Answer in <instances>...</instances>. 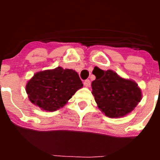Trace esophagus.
Listing matches in <instances>:
<instances>
[{"label":"esophagus","mask_w":160,"mask_h":160,"mask_svg":"<svg viewBox=\"0 0 160 160\" xmlns=\"http://www.w3.org/2000/svg\"><path fill=\"white\" fill-rule=\"evenodd\" d=\"M84 86L87 87H90V81L89 80V79H87L86 81H84Z\"/></svg>","instance_id":"esophagus-1"}]
</instances>
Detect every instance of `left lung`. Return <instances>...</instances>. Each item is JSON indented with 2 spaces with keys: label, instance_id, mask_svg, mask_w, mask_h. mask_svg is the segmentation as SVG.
Wrapping results in <instances>:
<instances>
[{
  "label": "left lung",
  "instance_id": "left-lung-1",
  "mask_svg": "<svg viewBox=\"0 0 160 160\" xmlns=\"http://www.w3.org/2000/svg\"><path fill=\"white\" fill-rule=\"evenodd\" d=\"M92 82V94L98 107L109 118H120L131 113L142 99V92L135 82L120 77L111 70L96 68Z\"/></svg>",
  "mask_w": 160,
  "mask_h": 160
}]
</instances>
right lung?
<instances>
[{
  "label": "right lung",
  "mask_w": 160,
  "mask_h": 160,
  "mask_svg": "<svg viewBox=\"0 0 160 160\" xmlns=\"http://www.w3.org/2000/svg\"><path fill=\"white\" fill-rule=\"evenodd\" d=\"M82 87L75 70L58 66L35 73L26 84L25 90L32 104L43 111H55L64 107Z\"/></svg>",
  "instance_id": "right-lung-1"
}]
</instances>
